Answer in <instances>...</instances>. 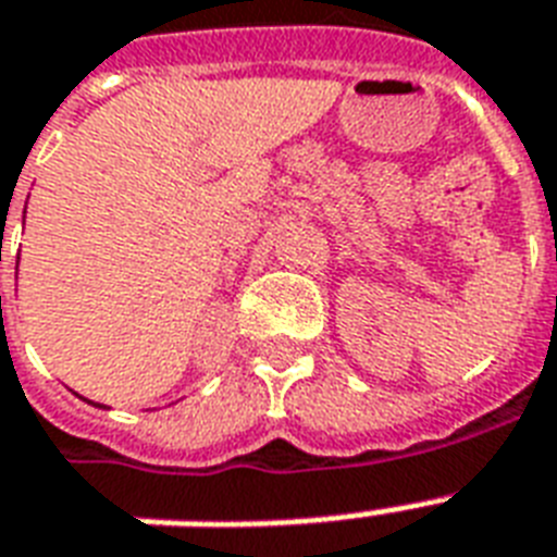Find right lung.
<instances>
[{"mask_svg":"<svg viewBox=\"0 0 557 557\" xmlns=\"http://www.w3.org/2000/svg\"><path fill=\"white\" fill-rule=\"evenodd\" d=\"M98 407H103V405H98Z\"/></svg>","mask_w":557,"mask_h":557,"instance_id":"1","label":"right lung"}]
</instances>
